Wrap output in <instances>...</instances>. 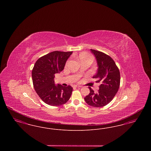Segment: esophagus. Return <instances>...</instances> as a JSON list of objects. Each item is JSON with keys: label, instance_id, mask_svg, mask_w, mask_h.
I'll use <instances>...</instances> for the list:
<instances>
[{"label": "esophagus", "instance_id": "esophagus-1", "mask_svg": "<svg viewBox=\"0 0 151 151\" xmlns=\"http://www.w3.org/2000/svg\"><path fill=\"white\" fill-rule=\"evenodd\" d=\"M73 87H76V88H81V86H77V85H75V86H73Z\"/></svg>", "mask_w": 151, "mask_h": 151}]
</instances>
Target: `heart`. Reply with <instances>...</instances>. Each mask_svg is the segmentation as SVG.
<instances>
[{
    "mask_svg": "<svg viewBox=\"0 0 151 151\" xmlns=\"http://www.w3.org/2000/svg\"><path fill=\"white\" fill-rule=\"evenodd\" d=\"M89 57H90L89 55L88 54H87L86 52H82L79 55V59L80 60L84 58Z\"/></svg>",
    "mask_w": 151,
    "mask_h": 151,
    "instance_id": "b5f03b06",
    "label": "heart"
}]
</instances>
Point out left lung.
<instances>
[{
	"label": "left lung",
	"mask_w": 151,
	"mask_h": 151,
	"mask_svg": "<svg viewBox=\"0 0 151 151\" xmlns=\"http://www.w3.org/2000/svg\"><path fill=\"white\" fill-rule=\"evenodd\" d=\"M96 59L97 71L93 78L100 84L97 92L89 87L90 93L84 97L86 104L91 106L100 108L108 104L113 99L120 86V72L114 60L106 54L91 49Z\"/></svg>",
	"instance_id": "obj_1"
}]
</instances>
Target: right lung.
<instances>
[{"label": "right lung", "instance_id": "1", "mask_svg": "<svg viewBox=\"0 0 151 151\" xmlns=\"http://www.w3.org/2000/svg\"><path fill=\"white\" fill-rule=\"evenodd\" d=\"M72 51H55L37 61L32 70V76L34 88L41 99L51 106H60L69 100L72 86H63L54 83L55 74L61 72Z\"/></svg>", "mask_w": 151, "mask_h": 151}]
</instances>
